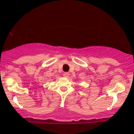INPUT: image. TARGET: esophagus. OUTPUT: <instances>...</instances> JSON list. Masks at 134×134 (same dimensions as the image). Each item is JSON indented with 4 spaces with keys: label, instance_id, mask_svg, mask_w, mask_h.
<instances>
[{
    "label": "esophagus",
    "instance_id": "obj_1",
    "mask_svg": "<svg viewBox=\"0 0 134 134\" xmlns=\"http://www.w3.org/2000/svg\"><path fill=\"white\" fill-rule=\"evenodd\" d=\"M69 76V73L68 72H65V73L64 74V77H68Z\"/></svg>",
    "mask_w": 134,
    "mask_h": 134
}]
</instances>
